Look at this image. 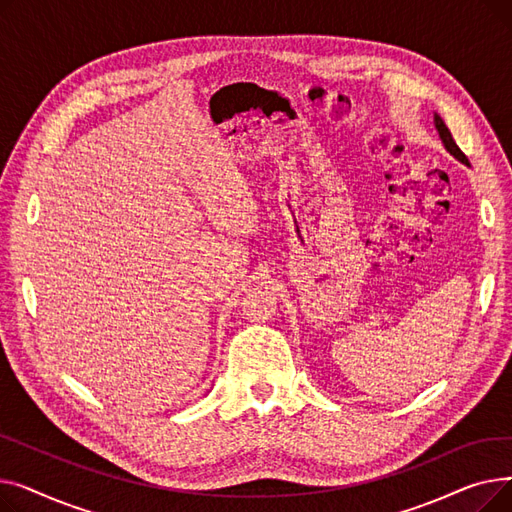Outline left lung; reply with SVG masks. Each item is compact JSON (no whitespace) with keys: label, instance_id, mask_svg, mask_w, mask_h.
I'll list each match as a JSON object with an SVG mask.
<instances>
[{"label":"left lung","instance_id":"1","mask_svg":"<svg viewBox=\"0 0 512 512\" xmlns=\"http://www.w3.org/2000/svg\"><path fill=\"white\" fill-rule=\"evenodd\" d=\"M434 126H436V130H438V134H440V139H442V143H444L446 151H448L450 155H454L456 159H459L461 164L471 166V164H469V159H467V157H465V153L459 149V145L454 143V139H452V134H450L448 126L444 124V120H442L438 114H434Z\"/></svg>","mask_w":512,"mask_h":512}]
</instances>
